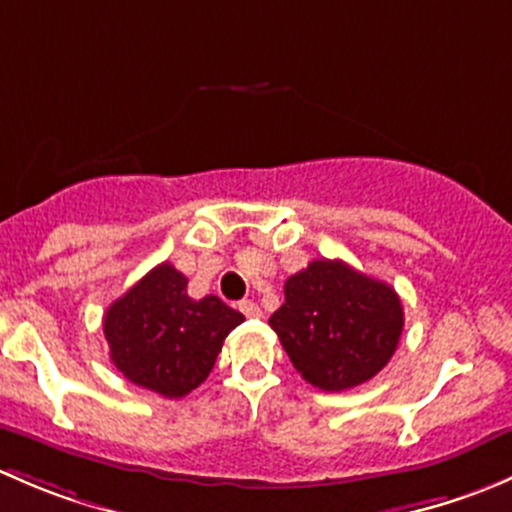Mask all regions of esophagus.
Here are the masks:
<instances>
[{
	"label": "esophagus",
	"instance_id": "1",
	"mask_svg": "<svg viewBox=\"0 0 512 512\" xmlns=\"http://www.w3.org/2000/svg\"><path fill=\"white\" fill-rule=\"evenodd\" d=\"M240 312L245 314L247 319H260V317H262V309L257 307L255 302H250V299H245V302H240Z\"/></svg>",
	"mask_w": 512,
	"mask_h": 512
}]
</instances>
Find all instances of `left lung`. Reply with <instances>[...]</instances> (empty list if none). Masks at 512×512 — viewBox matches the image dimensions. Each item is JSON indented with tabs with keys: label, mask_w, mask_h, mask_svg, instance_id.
<instances>
[{
	"label": "left lung",
	"mask_w": 512,
	"mask_h": 512,
	"mask_svg": "<svg viewBox=\"0 0 512 512\" xmlns=\"http://www.w3.org/2000/svg\"><path fill=\"white\" fill-rule=\"evenodd\" d=\"M270 327L304 381L344 391L389 364L404 329V307L386 282L342 260H314L285 282V304Z\"/></svg>",
	"instance_id": "1"
}]
</instances>
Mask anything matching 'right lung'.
I'll use <instances>...</instances> for the list:
<instances>
[{"mask_svg":"<svg viewBox=\"0 0 512 512\" xmlns=\"http://www.w3.org/2000/svg\"><path fill=\"white\" fill-rule=\"evenodd\" d=\"M245 322L220 297H188V277L153 267L103 314L111 361L131 384L183 399L213 371L227 334Z\"/></svg>","mask_w":512,"mask_h":512,"instance_id":"obj_1","label":"right lung"}]
</instances>
